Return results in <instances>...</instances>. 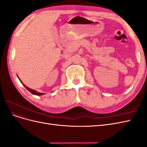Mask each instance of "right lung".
Here are the masks:
<instances>
[{"instance_id":"add662e5","label":"right lung","mask_w":147,"mask_h":147,"mask_svg":"<svg viewBox=\"0 0 147 147\" xmlns=\"http://www.w3.org/2000/svg\"><path fill=\"white\" fill-rule=\"evenodd\" d=\"M18 78H19V80H20V82H21V80L20 79V78H19V77H18ZM21 83H23V82H21ZM23 85H24V86L26 89H27V90H28L29 92H30L31 93H32V94H35V95H37V96H40V95H43V94H44L43 93H40V92H37V91H34V90H31V89H30V88H28V87L26 86H25L24 84H23Z\"/></svg>"}]
</instances>
